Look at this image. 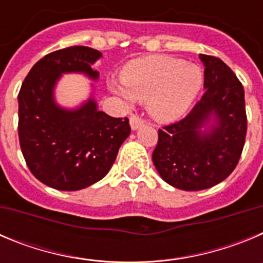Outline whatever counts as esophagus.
<instances>
[{
  "mask_svg": "<svg viewBox=\"0 0 263 263\" xmlns=\"http://www.w3.org/2000/svg\"><path fill=\"white\" fill-rule=\"evenodd\" d=\"M143 124H145V120H143L142 117H139V116L137 115H133L130 117V126H132L133 130L138 129V127L142 126Z\"/></svg>",
  "mask_w": 263,
  "mask_h": 263,
  "instance_id": "obj_1",
  "label": "esophagus"
}]
</instances>
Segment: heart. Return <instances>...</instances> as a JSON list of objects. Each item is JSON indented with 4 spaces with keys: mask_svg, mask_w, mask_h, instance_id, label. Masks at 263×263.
Returning <instances> with one entry per match:
<instances>
[{
    "mask_svg": "<svg viewBox=\"0 0 263 263\" xmlns=\"http://www.w3.org/2000/svg\"><path fill=\"white\" fill-rule=\"evenodd\" d=\"M121 76L122 81H111V89L127 103L148 100L152 115L162 121L182 117L204 84L200 67L164 55L132 60Z\"/></svg>",
    "mask_w": 263,
    "mask_h": 263,
    "instance_id": "b5f03b06",
    "label": "heart"
}]
</instances>
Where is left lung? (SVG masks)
<instances>
[{"label": "left lung", "mask_w": 263, "mask_h": 263, "mask_svg": "<svg viewBox=\"0 0 263 263\" xmlns=\"http://www.w3.org/2000/svg\"><path fill=\"white\" fill-rule=\"evenodd\" d=\"M200 59L205 67V93L184 118L158 130L153 152L162 179L184 191L213 187L231 175L242 154L248 129L241 81L221 59L204 53ZM212 114L218 124L210 134H201Z\"/></svg>", "instance_id": "obj_1"}]
</instances>
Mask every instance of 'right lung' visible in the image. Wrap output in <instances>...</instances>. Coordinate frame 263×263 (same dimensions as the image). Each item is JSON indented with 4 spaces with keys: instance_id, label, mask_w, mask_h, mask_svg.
<instances>
[{
    "instance_id": "right-lung-1",
    "label": "right lung",
    "mask_w": 263,
    "mask_h": 263,
    "mask_svg": "<svg viewBox=\"0 0 263 263\" xmlns=\"http://www.w3.org/2000/svg\"><path fill=\"white\" fill-rule=\"evenodd\" d=\"M101 52L85 46L53 51L36 62L18 93V137L31 174L60 191H78L99 182L115 163L130 134L129 118L97 110L93 100L75 111L55 105L53 85L64 72L97 79L92 64Z\"/></svg>"
}]
</instances>
